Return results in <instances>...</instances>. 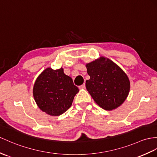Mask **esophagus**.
Wrapping results in <instances>:
<instances>
[{"instance_id": "obj_1", "label": "esophagus", "mask_w": 157, "mask_h": 157, "mask_svg": "<svg viewBox=\"0 0 157 157\" xmlns=\"http://www.w3.org/2000/svg\"><path fill=\"white\" fill-rule=\"evenodd\" d=\"M78 88H79L80 89H85V84L84 83L83 85H81V86H79Z\"/></svg>"}]
</instances>
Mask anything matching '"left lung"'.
Returning <instances> with one entry per match:
<instances>
[{
  "label": "left lung",
  "mask_w": 157,
  "mask_h": 157,
  "mask_svg": "<svg viewBox=\"0 0 157 157\" xmlns=\"http://www.w3.org/2000/svg\"><path fill=\"white\" fill-rule=\"evenodd\" d=\"M90 79L86 88L94 102L106 110H113L127 99L131 84L127 74L116 63L100 56L86 64Z\"/></svg>",
  "instance_id": "8db88e82"
}]
</instances>
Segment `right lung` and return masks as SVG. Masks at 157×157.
<instances>
[{"label":"right lung","instance_id":"add662e5","mask_svg":"<svg viewBox=\"0 0 157 157\" xmlns=\"http://www.w3.org/2000/svg\"><path fill=\"white\" fill-rule=\"evenodd\" d=\"M78 89L63 68L48 67L36 78L33 93L37 106L51 116H59L69 109Z\"/></svg>","mask_w":157,"mask_h":157}]
</instances>
